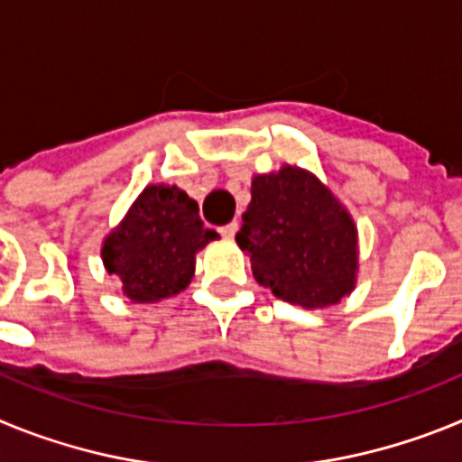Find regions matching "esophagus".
Returning <instances> with one entry per match:
<instances>
[{
    "mask_svg": "<svg viewBox=\"0 0 462 462\" xmlns=\"http://www.w3.org/2000/svg\"><path fill=\"white\" fill-rule=\"evenodd\" d=\"M219 234L226 236V238H234V236L238 234V222H231V224H226V226H222L219 228Z\"/></svg>",
    "mask_w": 462,
    "mask_h": 462,
    "instance_id": "obj_1",
    "label": "esophagus"
}]
</instances>
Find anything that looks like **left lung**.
I'll use <instances>...</instances> for the list:
<instances>
[{"label":"left lung","instance_id":"8db88e82","mask_svg":"<svg viewBox=\"0 0 462 462\" xmlns=\"http://www.w3.org/2000/svg\"><path fill=\"white\" fill-rule=\"evenodd\" d=\"M261 287L300 308H328L354 289L356 226L314 175L284 166L256 175L236 234Z\"/></svg>","mask_w":462,"mask_h":462}]
</instances>
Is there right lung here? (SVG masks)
Segmentation results:
<instances>
[{"instance_id":"obj_1","label":"right lung","mask_w":462,"mask_h":462,"mask_svg":"<svg viewBox=\"0 0 462 462\" xmlns=\"http://www.w3.org/2000/svg\"><path fill=\"white\" fill-rule=\"evenodd\" d=\"M217 238L203 228L199 206L178 187H145L125 222L106 238V271L136 303L173 296L189 284L196 252Z\"/></svg>"}]
</instances>
